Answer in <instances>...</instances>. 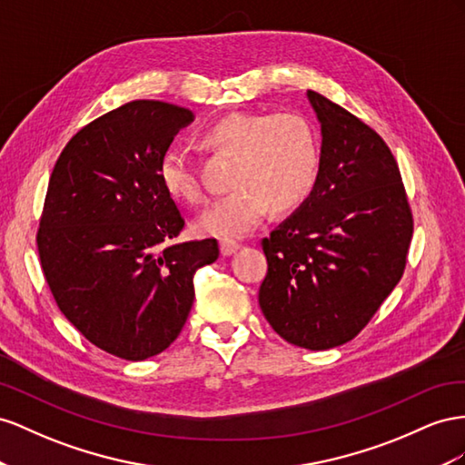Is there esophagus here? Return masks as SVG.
Returning a JSON list of instances; mask_svg holds the SVG:
<instances>
[{
  "label": "esophagus",
  "instance_id": "esophagus-1",
  "mask_svg": "<svg viewBox=\"0 0 465 465\" xmlns=\"http://www.w3.org/2000/svg\"><path fill=\"white\" fill-rule=\"evenodd\" d=\"M237 249H240V243H235V242H232V240H222V242H220V253H222L223 257L233 255Z\"/></svg>",
  "mask_w": 465,
  "mask_h": 465
}]
</instances>
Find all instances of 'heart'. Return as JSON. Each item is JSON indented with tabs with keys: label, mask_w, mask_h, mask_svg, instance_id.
Segmentation results:
<instances>
[{
	"label": "heart",
	"mask_w": 465,
	"mask_h": 465,
	"mask_svg": "<svg viewBox=\"0 0 465 465\" xmlns=\"http://www.w3.org/2000/svg\"><path fill=\"white\" fill-rule=\"evenodd\" d=\"M198 142L212 153L232 155L230 191L196 220L203 235L242 237L271 208L276 214L308 201L320 177L322 153L313 124L296 111L230 113L210 123ZM162 189L175 203L198 206L204 189L187 155L167 150L157 165Z\"/></svg>",
	"instance_id": "heart-1"
}]
</instances>
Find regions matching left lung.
<instances>
[{"mask_svg": "<svg viewBox=\"0 0 465 465\" xmlns=\"http://www.w3.org/2000/svg\"><path fill=\"white\" fill-rule=\"evenodd\" d=\"M308 99L322 123L315 189L261 242L259 306L284 341L310 351L349 342L401 281L413 214L388 143L337 103Z\"/></svg>", "mask_w": 465, "mask_h": 465, "instance_id": "8db88e82", "label": "left lung"}]
</instances>
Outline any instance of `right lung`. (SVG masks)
Returning a JSON list of instances; mask_svg holds the SVG:
<instances>
[{
  "instance_id": "right-lung-1",
  "label": "right lung",
  "mask_w": 465,
  "mask_h": 465,
  "mask_svg": "<svg viewBox=\"0 0 465 465\" xmlns=\"http://www.w3.org/2000/svg\"><path fill=\"white\" fill-rule=\"evenodd\" d=\"M189 109L132 101L84 126L50 175L36 245L60 312L101 351L124 361L163 352L187 322L193 276L216 240L173 243L184 220L157 165Z\"/></svg>"
}]
</instances>
